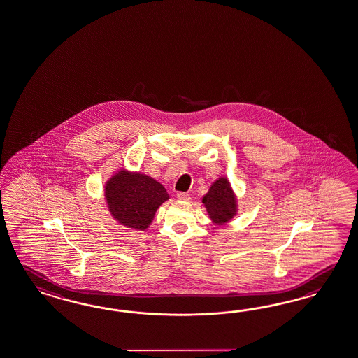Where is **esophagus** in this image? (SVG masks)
Segmentation results:
<instances>
[{
    "instance_id": "34e87169",
    "label": "esophagus",
    "mask_w": 358,
    "mask_h": 358,
    "mask_svg": "<svg viewBox=\"0 0 358 358\" xmlns=\"http://www.w3.org/2000/svg\"><path fill=\"white\" fill-rule=\"evenodd\" d=\"M176 196H178V199L182 200V201H189V200H191V194H189V193L179 192Z\"/></svg>"
}]
</instances>
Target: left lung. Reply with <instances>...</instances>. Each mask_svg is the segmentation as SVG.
I'll return each instance as SVG.
<instances>
[{"label":"left lung","instance_id":"8db88e82","mask_svg":"<svg viewBox=\"0 0 358 358\" xmlns=\"http://www.w3.org/2000/svg\"><path fill=\"white\" fill-rule=\"evenodd\" d=\"M202 202L215 224H223L235 215L236 200L226 178H220L213 183Z\"/></svg>","mask_w":358,"mask_h":358}]
</instances>
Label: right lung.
Returning <instances> with one entry per match:
<instances>
[{
	"label": "right lung",
	"instance_id": "add662e5",
	"mask_svg": "<svg viewBox=\"0 0 358 358\" xmlns=\"http://www.w3.org/2000/svg\"><path fill=\"white\" fill-rule=\"evenodd\" d=\"M105 196L113 217L120 224L136 229H147L159 205L169 200L164 185L153 178L126 171L111 178Z\"/></svg>",
	"mask_w": 358,
	"mask_h": 358
}]
</instances>
